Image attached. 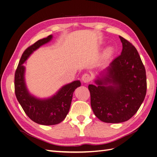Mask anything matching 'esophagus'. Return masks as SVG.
<instances>
[{
    "instance_id": "esophagus-1",
    "label": "esophagus",
    "mask_w": 157,
    "mask_h": 157,
    "mask_svg": "<svg viewBox=\"0 0 157 157\" xmlns=\"http://www.w3.org/2000/svg\"><path fill=\"white\" fill-rule=\"evenodd\" d=\"M90 80H91V77H90V75L88 73H85L82 75V81L84 83H88Z\"/></svg>"
}]
</instances>
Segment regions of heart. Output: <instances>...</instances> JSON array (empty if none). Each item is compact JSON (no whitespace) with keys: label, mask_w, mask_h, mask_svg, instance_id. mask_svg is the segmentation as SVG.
Listing matches in <instances>:
<instances>
[{"label":"heart","mask_w":157,"mask_h":157,"mask_svg":"<svg viewBox=\"0 0 157 157\" xmlns=\"http://www.w3.org/2000/svg\"><path fill=\"white\" fill-rule=\"evenodd\" d=\"M113 48H112V47L109 46V47H108V48L106 49V50H105V54H106V55H107V56L111 55V54L113 53Z\"/></svg>","instance_id":"b5f03b06"}]
</instances>
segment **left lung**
Returning a JSON list of instances; mask_svg holds the SVG:
<instances>
[{
	"instance_id": "8db88e82",
	"label": "left lung",
	"mask_w": 157,
	"mask_h": 157,
	"mask_svg": "<svg viewBox=\"0 0 157 157\" xmlns=\"http://www.w3.org/2000/svg\"><path fill=\"white\" fill-rule=\"evenodd\" d=\"M121 54L89 84L94 115L107 123L127 121L138 111L147 92L146 72L137 50L119 36Z\"/></svg>"
}]
</instances>
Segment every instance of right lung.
Segmentation results:
<instances>
[{
	"label": "right lung",
	"instance_id": "right-lung-1",
	"mask_svg": "<svg viewBox=\"0 0 157 157\" xmlns=\"http://www.w3.org/2000/svg\"><path fill=\"white\" fill-rule=\"evenodd\" d=\"M52 39V35H49L28 47L21 56L14 78L16 96L23 111L33 121L47 126L58 124L65 119L69 111L73 92L81 84L80 80H75L61 87L53 96L47 99L37 98L28 91L24 77L25 68L23 64L33 52Z\"/></svg>",
	"mask_w": 157,
	"mask_h": 157
}]
</instances>
